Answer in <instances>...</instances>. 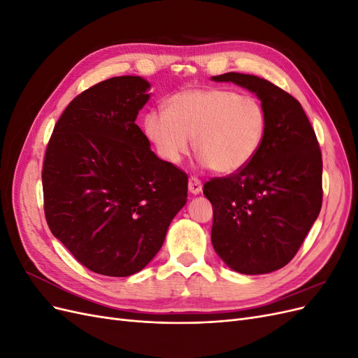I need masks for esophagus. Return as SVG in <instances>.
<instances>
[{"instance_id": "esophagus-1", "label": "esophagus", "mask_w": 358, "mask_h": 358, "mask_svg": "<svg viewBox=\"0 0 358 358\" xmlns=\"http://www.w3.org/2000/svg\"><path fill=\"white\" fill-rule=\"evenodd\" d=\"M188 189H189L191 194H194V196H197V194H200L201 189H203L201 182L197 178H189V180H188Z\"/></svg>"}]
</instances>
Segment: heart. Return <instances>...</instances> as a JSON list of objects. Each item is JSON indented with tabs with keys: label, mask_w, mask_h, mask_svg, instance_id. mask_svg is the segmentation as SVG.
<instances>
[{
	"label": "heart",
	"mask_w": 358,
	"mask_h": 358,
	"mask_svg": "<svg viewBox=\"0 0 358 358\" xmlns=\"http://www.w3.org/2000/svg\"><path fill=\"white\" fill-rule=\"evenodd\" d=\"M148 138L162 159L178 164L189 150L215 173L230 175L248 166L263 145L264 107L252 96L229 90H188L171 95L166 112L143 117Z\"/></svg>",
	"instance_id": "1"
}]
</instances>
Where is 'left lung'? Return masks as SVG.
Returning a JSON list of instances; mask_svg holds the SVG:
<instances>
[{
	"label": "left lung",
	"mask_w": 358,
	"mask_h": 358,
	"mask_svg": "<svg viewBox=\"0 0 358 358\" xmlns=\"http://www.w3.org/2000/svg\"><path fill=\"white\" fill-rule=\"evenodd\" d=\"M257 95L267 129L257 155L234 175L204 183L213 208L212 245L234 272L264 275L288 264L317 221L322 203V159L301 104L252 74L225 73Z\"/></svg>",
	"instance_id": "left-lung-1"
}]
</instances>
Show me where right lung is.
I'll return each mask as SVG.
<instances>
[{"label": "right lung", "mask_w": 358, "mask_h": 358, "mask_svg": "<svg viewBox=\"0 0 358 358\" xmlns=\"http://www.w3.org/2000/svg\"><path fill=\"white\" fill-rule=\"evenodd\" d=\"M149 90L140 76L96 83L67 106L46 149L49 229L99 275L125 278L145 268L187 203V175L159 159L136 125Z\"/></svg>", "instance_id": "right-lung-1"}]
</instances>
